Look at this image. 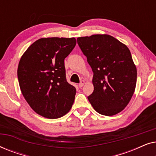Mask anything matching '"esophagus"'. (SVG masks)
I'll return each instance as SVG.
<instances>
[{
  "mask_svg": "<svg viewBox=\"0 0 156 156\" xmlns=\"http://www.w3.org/2000/svg\"><path fill=\"white\" fill-rule=\"evenodd\" d=\"M84 80H82L80 82V84H79V87H80V88H81V87H82L83 86H84Z\"/></svg>",
  "mask_w": 156,
  "mask_h": 156,
  "instance_id": "34e87169",
  "label": "esophagus"
}]
</instances>
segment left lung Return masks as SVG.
Here are the masks:
<instances>
[{
	"instance_id": "8db88e82",
	"label": "left lung",
	"mask_w": 156,
	"mask_h": 156,
	"mask_svg": "<svg viewBox=\"0 0 156 156\" xmlns=\"http://www.w3.org/2000/svg\"><path fill=\"white\" fill-rule=\"evenodd\" d=\"M77 43L92 69L94 91L88 99L104 116L121 112L135 91L137 70L126 45L108 35L77 38Z\"/></svg>"
}]
</instances>
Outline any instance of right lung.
I'll use <instances>...</instances> for the list:
<instances>
[{"label": "right lung", "mask_w": 156, "mask_h": 156, "mask_svg": "<svg viewBox=\"0 0 156 156\" xmlns=\"http://www.w3.org/2000/svg\"><path fill=\"white\" fill-rule=\"evenodd\" d=\"M76 43L74 37L41 38L21 57L18 68L21 92L40 116L60 118L72 108L76 89L67 82L65 59Z\"/></svg>", "instance_id": "1"}]
</instances>
